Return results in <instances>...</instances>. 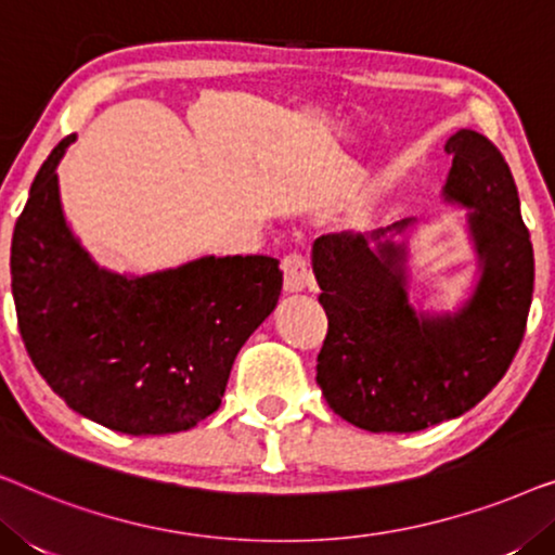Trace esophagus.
<instances>
[{
    "label": "esophagus",
    "instance_id": "34e87169",
    "mask_svg": "<svg viewBox=\"0 0 555 555\" xmlns=\"http://www.w3.org/2000/svg\"><path fill=\"white\" fill-rule=\"evenodd\" d=\"M283 283L287 293H300L313 285V270H310L308 257L302 253H291L283 257Z\"/></svg>",
    "mask_w": 555,
    "mask_h": 555
}]
</instances>
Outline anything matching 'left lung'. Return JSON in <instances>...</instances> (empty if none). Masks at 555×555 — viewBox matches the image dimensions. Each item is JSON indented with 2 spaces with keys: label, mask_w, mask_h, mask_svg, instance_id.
Returning <instances> with one entry per match:
<instances>
[{
  "label": "left lung",
  "mask_w": 555,
  "mask_h": 555,
  "mask_svg": "<svg viewBox=\"0 0 555 555\" xmlns=\"http://www.w3.org/2000/svg\"><path fill=\"white\" fill-rule=\"evenodd\" d=\"M444 199L469 211L480 280L457 313H414L406 247L386 240L412 219L363 234H323L313 272L328 333L318 353L325 401L366 431H420L465 414L505 376L533 300V245L511 166L495 143L462 128L447 141Z\"/></svg>",
  "instance_id": "left-lung-1"
}]
</instances>
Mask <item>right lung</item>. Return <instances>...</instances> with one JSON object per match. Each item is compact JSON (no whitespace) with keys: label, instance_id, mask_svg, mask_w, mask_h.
Wrapping results in <instances>:
<instances>
[{"label":"right lung","instance_id":"obj_1","mask_svg":"<svg viewBox=\"0 0 555 555\" xmlns=\"http://www.w3.org/2000/svg\"><path fill=\"white\" fill-rule=\"evenodd\" d=\"M37 171L12 234V295L35 369L73 412L124 435L192 429L222 404L240 348L278 306L275 257H202L128 278L90 260L63 217L57 164Z\"/></svg>","mask_w":555,"mask_h":555}]
</instances>
